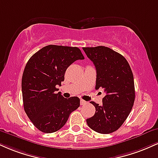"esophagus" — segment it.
I'll list each match as a JSON object with an SVG mask.
<instances>
[{
  "mask_svg": "<svg viewBox=\"0 0 158 158\" xmlns=\"http://www.w3.org/2000/svg\"><path fill=\"white\" fill-rule=\"evenodd\" d=\"M80 104H81V105H85V104H87V102H85V100H80Z\"/></svg>",
  "mask_w": 158,
  "mask_h": 158,
  "instance_id": "esophagus-1",
  "label": "esophagus"
}]
</instances>
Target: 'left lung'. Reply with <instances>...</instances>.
I'll list each match as a JSON object with an SVG mask.
<instances>
[{
    "mask_svg": "<svg viewBox=\"0 0 158 158\" xmlns=\"http://www.w3.org/2000/svg\"><path fill=\"white\" fill-rule=\"evenodd\" d=\"M82 48L96 67V89H104L106 93L102 106L91 102L96 113L87 119V123L98 133H112L126 121L134 104L133 74L126 59L111 48L105 46Z\"/></svg>",
    "mask_w": 158,
    "mask_h": 158,
    "instance_id": "8db88e82",
    "label": "left lung"
}]
</instances>
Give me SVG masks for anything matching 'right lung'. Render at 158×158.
<instances>
[{
    "instance_id": "add662e5",
    "label": "right lung",
    "mask_w": 158,
    "mask_h": 158,
    "mask_svg": "<svg viewBox=\"0 0 158 158\" xmlns=\"http://www.w3.org/2000/svg\"><path fill=\"white\" fill-rule=\"evenodd\" d=\"M77 47L49 45L36 52L26 64L22 77L24 110L41 132L52 133L67 122L70 114L80 105L77 96L64 98L56 87L73 62L84 60Z\"/></svg>"
}]
</instances>
